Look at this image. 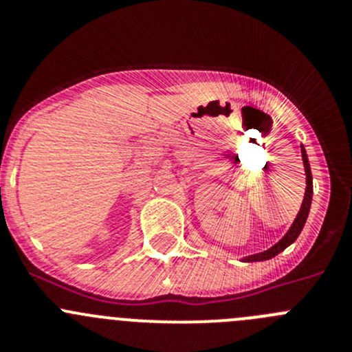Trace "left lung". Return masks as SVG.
<instances>
[{
    "label": "left lung",
    "instance_id": "obj_1",
    "mask_svg": "<svg viewBox=\"0 0 352 352\" xmlns=\"http://www.w3.org/2000/svg\"><path fill=\"white\" fill-rule=\"evenodd\" d=\"M301 157H303V166H305V173H307V190H305V197H303V204L300 208V213H298L296 220L292 222L291 229L287 231V234L278 241L276 245H273L270 250L266 252H261V254H254V256H248L245 257L247 263H254V261H266V259H272L275 257L276 254H280L284 248H287L289 245L294 241V239L300 236L301 229H303L305 222H307V217H309V211H310V204H312V194H314V186H312V173H310V164H309V157H307V151L305 148L301 146Z\"/></svg>",
    "mask_w": 352,
    "mask_h": 352
}]
</instances>
